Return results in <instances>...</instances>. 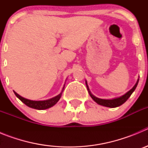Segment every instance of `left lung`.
<instances>
[{"instance_id": "obj_1", "label": "left lung", "mask_w": 148, "mask_h": 148, "mask_svg": "<svg viewBox=\"0 0 148 148\" xmlns=\"http://www.w3.org/2000/svg\"><path fill=\"white\" fill-rule=\"evenodd\" d=\"M138 80H139V79L138 78L136 83L135 85L133 86V88H132L130 90H129L127 92H126L125 95H123L122 96H121V97L116 98V99H99V98L95 97V95H92V94L91 93V92L90 91V89H89L88 85H87V82H86V85H87V90H88L89 94H90L91 98L95 101V102L97 103V104H100V105L104 106V107H108V108H116V107H119V106L121 105V104H124V103H125V101L129 99V97L131 95V94L133 93V91H134L135 89L136 88L137 84H138Z\"/></svg>"}]
</instances>
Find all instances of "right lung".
<instances>
[{
	"label": "right lung",
	"instance_id": "1",
	"mask_svg": "<svg viewBox=\"0 0 148 148\" xmlns=\"http://www.w3.org/2000/svg\"><path fill=\"white\" fill-rule=\"evenodd\" d=\"M64 89V86L63 87V90L61 91V93L59 95H58L56 97L53 98V99H48V100H45V101H32V100H29V99H25V98L22 97L20 95H18L17 92H15V95H16L18 99H20L21 101L22 102L24 103L27 106L31 108H33V109H36V110H45L47 109V108H51V107H53V105L56 104V103L58 102L59 99H61V96L62 95L63 90Z\"/></svg>",
	"mask_w": 148,
	"mask_h": 148
}]
</instances>
